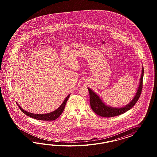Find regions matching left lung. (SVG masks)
<instances>
[{
  "label": "left lung",
  "instance_id": "1",
  "mask_svg": "<svg viewBox=\"0 0 157 157\" xmlns=\"http://www.w3.org/2000/svg\"><path fill=\"white\" fill-rule=\"evenodd\" d=\"M144 75V68L142 67V74L140 78L139 84L138 86V89L135 94L133 99L131 100L128 104L120 108L112 107L106 104L103 102L101 98L97 95L95 92L88 87V90L90 94V106L92 110L95 113L104 117H112L118 115L123 114L129 109H131L134 105L135 104L139 98L142 90L143 78Z\"/></svg>",
  "mask_w": 157,
  "mask_h": 157
}]
</instances>
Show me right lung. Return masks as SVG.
<instances>
[{"label": "right lung", "mask_w": 157, "mask_h": 157, "mask_svg": "<svg viewBox=\"0 0 157 157\" xmlns=\"http://www.w3.org/2000/svg\"><path fill=\"white\" fill-rule=\"evenodd\" d=\"M70 95V94L67 97L66 99L63 102L62 105L57 108V109L53 111L52 112L46 113V114H35V113H30L29 112H27L26 110L23 109L17 102H16V103L18 105V106L19 107V108H20L21 110H22V112L23 113H24L26 115H27L29 117H30L33 119H36V120H39L53 121V120H55L57 119L60 116V114H62V112H63V110L64 109L67 101Z\"/></svg>", "instance_id": "add662e5"}]
</instances>
